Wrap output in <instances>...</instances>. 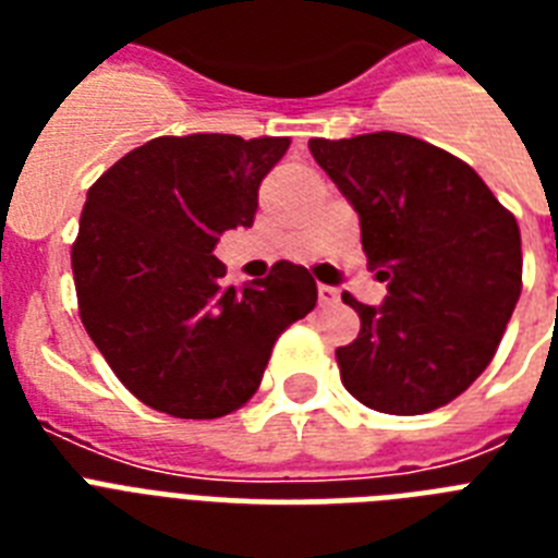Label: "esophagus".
Segmentation results:
<instances>
[{"mask_svg":"<svg viewBox=\"0 0 558 558\" xmlns=\"http://www.w3.org/2000/svg\"><path fill=\"white\" fill-rule=\"evenodd\" d=\"M318 301H322V304H336V301H339V289L322 283V287H318Z\"/></svg>","mask_w":558,"mask_h":558,"instance_id":"esophagus-1","label":"esophagus"}]
</instances>
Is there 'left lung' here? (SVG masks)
<instances>
[{"instance_id":"1","label":"left lung","mask_w":558,"mask_h":558,"mask_svg":"<svg viewBox=\"0 0 558 558\" xmlns=\"http://www.w3.org/2000/svg\"><path fill=\"white\" fill-rule=\"evenodd\" d=\"M310 153L362 222L381 306L336 350L344 388L381 414L449 405L493 362L521 295L519 222L458 156L414 135L310 138Z\"/></svg>"}]
</instances>
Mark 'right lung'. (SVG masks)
Masks as SVG:
<instances>
[{
  "label": "right lung",
  "instance_id": "obj_1",
  "mask_svg": "<svg viewBox=\"0 0 558 558\" xmlns=\"http://www.w3.org/2000/svg\"><path fill=\"white\" fill-rule=\"evenodd\" d=\"M289 138L161 135L89 187L72 245L81 322L135 399L179 420H217L260 388L271 348L313 313L318 287L280 260L222 287L219 234L248 228Z\"/></svg>",
  "mask_w": 558,
  "mask_h": 558
}]
</instances>
